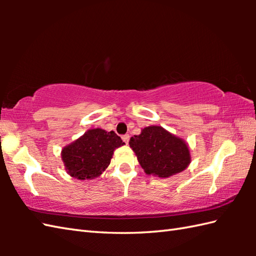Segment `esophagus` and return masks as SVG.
Returning <instances> with one entry per match:
<instances>
[{
  "mask_svg": "<svg viewBox=\"0 0 256 256\" xmlns=\"http://www.w3.org/2000/svg\"><path fill=\"white\" fill-rule=\"evenodd\" d=\"M122 140H123V142H124L125 144H128V140H130V135H128V134H125V135H123V136H122Z\"/></svg>",
  "mask_w": 256,
  "mask_h": 256,
  "instance_id": "1",
  "label": "esophagus"
}]
</instances>
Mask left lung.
<instances>
[{
    "instance_id": "obj_1",
    "label": "left lung",
    "mask_w": 256,
    "mask_h": 256,
    "mask_svg": "<svg viewBox=\"0 0 256 256\" xmlns=\"http://www.w3.org/2000/svg\"><path fill=\"white\" fill-rule=\"evenodd\" d=\"M128 144L148 175L170 177L186 170L192 160L187 143L156 125L143 128Z\"/></svg>"
}]
</instances>
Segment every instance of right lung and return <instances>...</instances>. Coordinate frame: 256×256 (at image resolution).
Masks as SVG:
<instances>
[{
    "label": "right lung",
    "mask_w": 256,
    "mask_h": 256,
    "mask_svg": "<svg viewBox=\"0 0 256 256\" xmlns=\"http://www.w3.org/2000/svg\"><path fill=\"white\" fill-rule=\"evenodd\" d=\"M124 145L113 131L92 128L62 150L64 168L72 177L80 180L100 176L110 165L113 152Z\"/></svg>",
    "instance_id": "add662e5"
}]
</instances>
